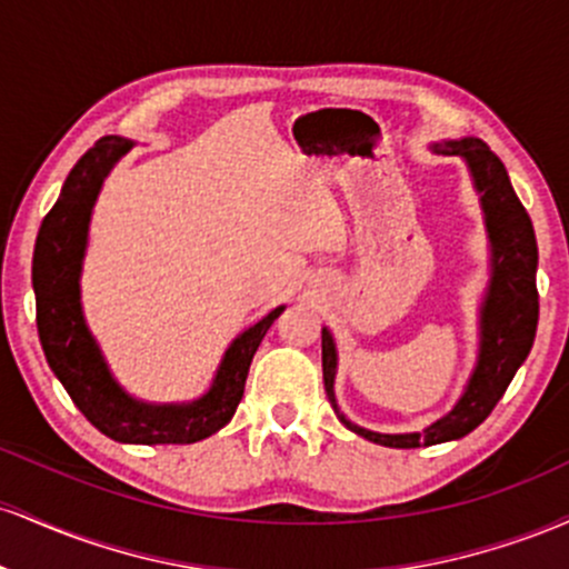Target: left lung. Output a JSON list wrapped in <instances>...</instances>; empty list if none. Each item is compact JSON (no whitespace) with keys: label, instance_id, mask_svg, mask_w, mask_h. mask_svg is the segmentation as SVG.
Masks as SVG:
<instances>
[{"label":"left lung","instance_id":"8db88e82","mask_svg":"<svg viewBox=\"0 0 569 569\" xmlns=\"http://www.w3.org/2000/svg\"><path fill=\"white\" fill-rule=\"evenodd\" d=\"M430 149L436 154L460 158L468 166L489 238V283L479 307V352H476V367L460 398L447 415L415 433H377V430L356 426L342 415L335 396L339 363L337 342L326 326L321 331L323 385L339 422L367 441L393 449L457 441L479 428L530 356L535 329H538V286H535L538 243H535L532 221L516 198L506 166L476 136L433 141Z\"/></svg>","mask_w":569,"mask_h":569}]
</instances>
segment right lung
<instances>
[{
  "label": "right lung",
  "instance_id": "obj_1",
  "mask_svg": "<svg viewBox=\"0 0 569 569\" xmlns=\"http://www.w3.org/2000/svg\"><path fill=\"white\" fill-rule=\"evenodd\" d=\"M122 136H103L82 154L63 181L56 206L39 227L31 283L37 297V329L53 375L77 409L109 439L120 443H194L232 420L243 398L248 367L272 321L286 310H270L248 326L221 356L211 388L181 403H149L130 396L109 369L82 310V262L103 179L133 149Z\"/></svg>",
  "mask_w": 569,
  "mask_h": 569
}]
</instances>
